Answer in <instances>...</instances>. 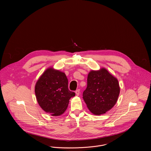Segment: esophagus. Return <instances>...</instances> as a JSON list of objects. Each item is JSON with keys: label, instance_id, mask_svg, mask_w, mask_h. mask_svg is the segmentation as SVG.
I'll return each mask as SVG.
<instances>
[{"label": "esophagus", "instance_id": "esophagus-1", "mask_svg": "<svg viewBox=\"0 0 151 151\" xmlns=\"http://www.w3.org/2000/svg\"><path fill=\"white\" fill-rule=\"evenodd\" d=\"M80 90L78 89H77V90H76V95L77 96H78L79 95H80Z\"/></svg>", "mask_w": 151, "mask_h": 151}]
</instances>
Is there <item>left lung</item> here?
I'll list each match as a JSON object with an SVG mask.
<instances>
[{
	"label": "left lung",
	"mask_w": 151,
	"mask_h": 151,
	"mask_svg": "<svg viewBox=\"0 0 151 151\" xmlns=\"http://www.w3.org/2000/svg\"><path fill=\"white\" fill-rule=\"evenodd\" d=\"M117 79L105 68L91 70L88 75L83 99L89 111L95 115L105 114L116 104L120 93Z\"/></svg>",
	"instance_id": "left-lung-1"
}]
</instances>
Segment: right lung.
Segmentation results:
<instances>
[{
    "label": "right lung",
    "instance_id": "add662e5",
    "mask_svg": "<svg viewBox=\"0 0 151 151\" xmlns=\"http://www.w3.org/2000/svg\"><path fill=\"white\" fill-rule=\"evenodd\" d=\"M35 93L40 107L53 116L62 114L70 99L76 95L68 88L65 73L53 67L47 68L40 76L35 86Z\"/></svg>",
    "mask_w": 151,
    "mask_h": 151
}]
</instances>
